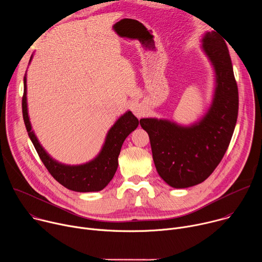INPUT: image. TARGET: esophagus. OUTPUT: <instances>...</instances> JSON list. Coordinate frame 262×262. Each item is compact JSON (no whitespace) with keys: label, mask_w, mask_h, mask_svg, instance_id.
Returning <instances> with one entry per match:
<instances>
[{"label":"esophagus","mask_w":262,"mask_h":262,"mask_svg":"<svg viewBox=\"0 0 262 262\" xmlns=\"http://www.w3.org/2000/svg\"><path fill=\"white\" fill-rule=\"evenodd\" d=\"M132 110L134 112V114L138 117V118H142L145 114H144V110L142 108V106L140 104H134L132 106Z\"/></svg>","instance_id":"34e87169"}]
</instances>
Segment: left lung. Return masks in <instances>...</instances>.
<instances>
[{"mask_svg": "<svg viewBox=\"0 0 262 262\" xmlns=\"http://www.w3.org/2000/svg\"><path fill=\"white\" fill-rule=\"evenodd\" d=\"M201 49L214 70V90L206 113L195 123L143 118L159 175L175 189L203 182L229 146L238 113V90L226 42L215 31L206 32Z\"/></svg>", "mask_w": 262, "mask_h": 262, "instance_id": "left-lung-1", "label": "left lung"}]
</instances>
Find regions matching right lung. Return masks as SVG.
<instances>
[{
    "label": "right lung",
    "mask_w": 262,
    "mask_h": 262,
    "mask_svg": "<svg viewBox=\"0 0 262 262\" xmlns=\"http://www.w3.org/2000/svg\"><path fill=\"white\" fill-rule=\"evenodd\" d=\"M33 59L30 58L29 64ZM23 117L28 135L38 154L40 160L49 170L51 175L66 189L80 192H99L108 184L114 177L118 168V157L122 144L127 136L134 132L139 120L134 116L130 111L125 112L112 126L106 136L99 154L91 161L81 165H66L54 160L42 147L37 139L28 113L27 102V73L24 77V96H23Z\"/></svg>",
    "instance_id": "right-lung-1"
}]
</instances>
